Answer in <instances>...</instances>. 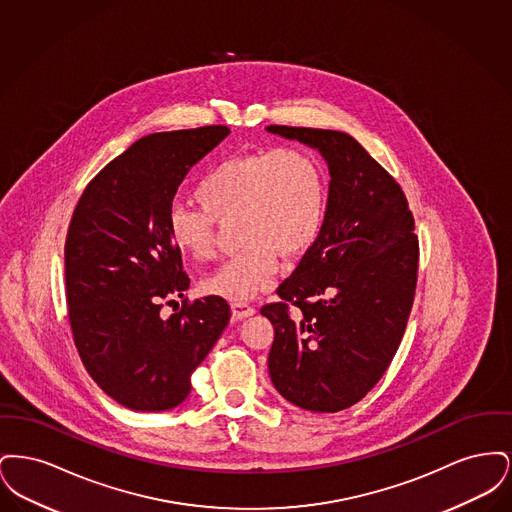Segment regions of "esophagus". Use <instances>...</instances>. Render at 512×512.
I'll return each mask as SVG.
<instances>
[{
    "instance_id": "34e87169",
    "label": "esophagus",
    "mask_w": 512,
    "mask_h": 512,
    "mask_svg": "<svg viewBox=\"0 0 512 512\" xmlns=\"http://www.w3.org/2000/svg\"><path fill=\"white\" fill-rule=\"evenodd\" d=\"M232 315L234 318H247L255 315V307L245 301H234L232 303Z\"/></svg>"
}]
</instances>
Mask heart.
Instances as JSON below:
<instances>
[{
    "instance_id": "b5f03b06",
    "label": "heart",
    "mask_w": 512,
    "mask_h": 512,
    "mask_svg": "<svg viewBox=\"0 0 512 512\" xmlns=\"http://www.w3.org/2000/svg\"><path fill=\"white\" fill-rule=\"evenodd\" d=\"M199 209L174 205L167 215L172 247L195 263L215 257L217 222L236 220L244 249L207 276L201 290L247 301L267 290L278 255L295 259L317 242L326 217L322 163L301 147L261 149L222 159L195 184Z\"/></svg>"
}]
</instances>
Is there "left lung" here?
<instances>
[{
  "instance_id": "8db88e82",
  "label": "left lung",
  "mask_w": 512,
  "mask_h": 512,
  "mask_svg": "<svg viewBox=\"0 0 512 512\" xmlns=\"http://www.w3.org/2000/svg\"><path fill=\"white\" fill-rule=\"evenodd\" d=\"M315 147L330 194L317 242L261 313L274 326L268 372L290 403L338 413L391 365L413 309L418 238L407 197L355 138L338 130L270 124Z\"/></svg>"
}]
</instances>
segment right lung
<instances>
[{
    "label": "right lung",
    "instance_id": "add662e5",
    "mask_svg": "<svg viewBox=\"0 0 512 512\" xmlns=\"http://www.w3.org/2000/svg\"><path fill=\"white\" fill-rule=\"evenodd\" d=\"M228 134V126L211 124L144 136L76 203L65 240L74 345L99 388L132 411L180 405L230 320L226 299L184 297L190 278L167 234L184 176ZM174 296L185 299L183 309L161 318Z\"/></svg>",
    "mask_w": 512,
    "mask_h": 512
}]
</instances>
